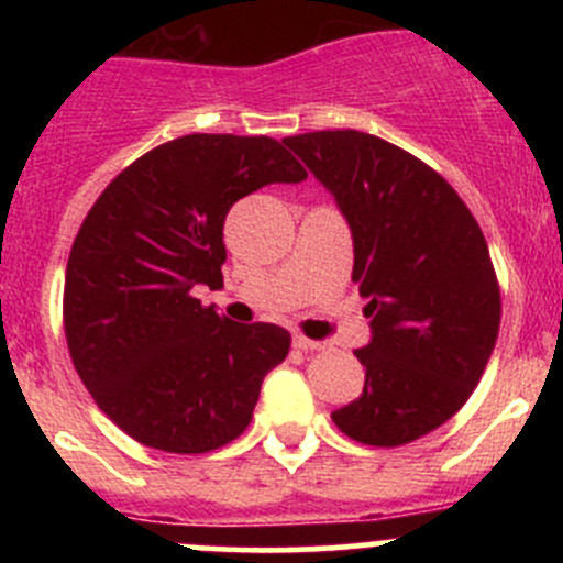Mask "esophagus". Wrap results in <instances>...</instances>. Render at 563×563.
I'll return each mask as SVG.
<instances>
[{"mask_svg": "<svg viewBox=\"0 0 563 563\" xmlns=\"http://www.w3.org/2000/svg\"><path fill=\"white\" fill-rule=\"evenodd\" d=\"M294 345H297L299 351H321L323 349L321 340H310V338H305V334H294Z\"/></svg>", "mask_w": 563, "mask_h": 563, "instance_id": "1", "label": "esophagus"}]
</instances>
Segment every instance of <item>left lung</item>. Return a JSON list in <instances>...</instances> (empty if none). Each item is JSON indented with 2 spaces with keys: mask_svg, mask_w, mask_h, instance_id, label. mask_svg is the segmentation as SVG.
Instances as JSON below:
<instances>
[{
  "mask_svg": "<svg viewBox=\"0 0 563 563\" xmlns=\"http://www.w3.org/2000/svg\"><path fill=\"white\" fill-rule=\"evenodd\" d=\"M283 144L349 220L351 280L373 329L354 351L365 389L332 422L367 446L411 444L463 408L496 345L501 291L485 234L444 176L378 135L318 130Z\"/></svg>",
  "mask_w": 563,
  "mask_h": 563,
  "instance_id": "1",
  "label": "left lung"
}]
</instances>
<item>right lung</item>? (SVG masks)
<instances>
[{
	"label": "right lung",
	"mask_w": 563,
	"mask_h": 563,
	"mask_svg": "<svg viewBox=\"0 0 563 563\" xmlns=\"http://www.w3.org/2000/svg\"><path fill=\"white\" fill-rule=\"evenodd\" d=\"M305 176L275 139L192 133L130 163L89 209L67 258L65 338L84 387L130 439L201 455L245 433L291 334L229 321L192 288L223 286L229 209Z\"/></svg>",
	"instance_id": "right-lung-1"
}]
</instances>
